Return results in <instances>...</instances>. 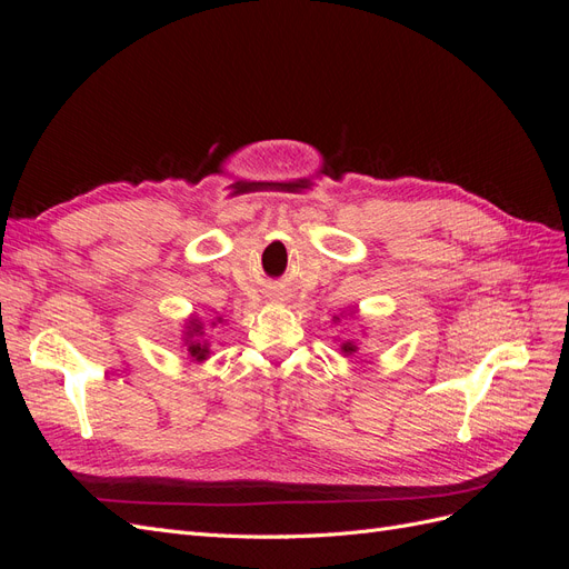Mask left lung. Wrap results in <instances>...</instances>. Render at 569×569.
Instances as JSON below:
<instances>
[{"mask_svg":"<svg viewBox=\"0 0 569 569\" xmlns=\"http://www.w3.org/2000/svg\"><path fill=\"white\" fill-rule=\"evenodd\" d=\"M341 351H343V353H353V351H356V347H353L351 341H347V343H341Z\"/></svg>","mask_w":569,"mask_h":569,"instance_id":"8db88e82","label":"left lung"}]
</instances>
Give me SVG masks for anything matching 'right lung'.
<instances>
[{"label":"right lung","mask_w":569,"mask_h":569,"mask_svg":"<svg viewBox=\"0 0 569 569\" xmlns=\"http://www.w3.org/2000/svg\"><path fill=\"white\" fill-rule=\"evenodd\" d=\"M187 343H189V353H192L197 360H203L209 356V343L201 341V325L197 320H189V332H187Z\"/></svg>","instance_id":"right-lung-1"}]
</instances>
